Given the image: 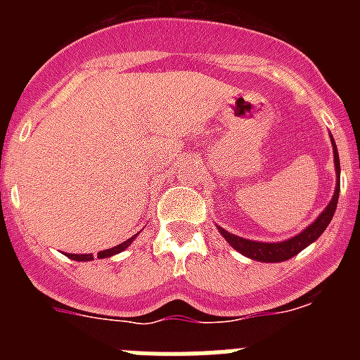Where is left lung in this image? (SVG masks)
<instances>
[{
	"label": "left lung",
	"instance_id": "8db88e82",
	"mask_svg": "<svg viewBox=\"0 0 360 360\" xmlns=\"http://www.w3.org/2000/svg\"><path fill=\"white\" fill-rule=\"evenodd\" d=\"M333 146V160H335V171H337V187L335 193H333L332 202L328 203V207L321 212L319 218L310 225V227L304 229L301 234L290 238L287 241H279V243H262V241H250L245 240V238L236 236V234H231L225 229L218 227L221 236L229 241L232 249H236L238 252H241L243 256L250 257V259H257V262L263 263H279L287 262L290 257H294L295 254H299L303 249H307L308 245L314 243L317 238L324 232V229L328 227V224L332 221L333 212L337 209V202H339V186H341V164H339V153H337V146L332 139Z\"/></svg>",
	"mask_w": 360,
	"mask_h": 360
}]
</instances>
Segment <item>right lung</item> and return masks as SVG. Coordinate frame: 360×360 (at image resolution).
Returning <instances> with one entry per match:
<instances>
[{
    "instance_id": "obj_1",
    "label": "right lung",
    "mask_w": 360,
    "mask_h": 360,
    "mask_svg": "<svg viewBox=\"0 0 360 360\" xmlns=\"http://www.w3.org/2000/svg\"><path fill=\"white\" fill-rule=\"evenodd\" d=\"M135 238H136V234L135 236L129 238V240L124 241V243L113 247V249H108V250H103V252H98L97 257H110V256H113V254L122 252L124 249H128V245H131V241L135 240ZM68 257L70 259H75V262H91V259H94V254H68Z\"/></svg>"
}]
</instances>
